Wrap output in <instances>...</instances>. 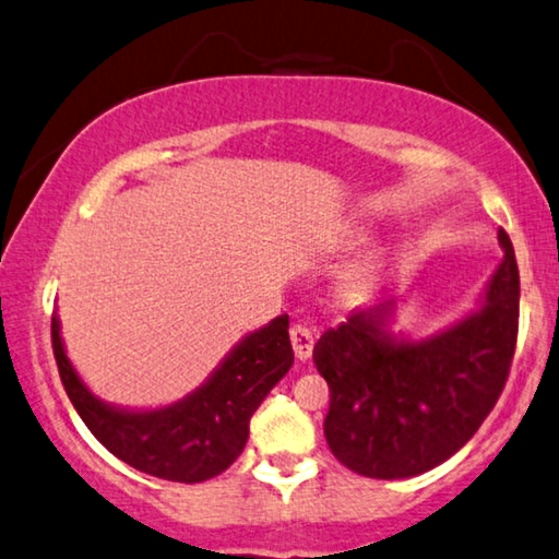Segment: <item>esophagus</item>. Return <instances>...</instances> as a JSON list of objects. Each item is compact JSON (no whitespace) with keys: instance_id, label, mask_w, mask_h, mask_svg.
Returning a JSON list of instances; mask_svg holds the SVG:
<instances>
[{"instance_id":"esophagus-1","label":"esophagus","mask_w":559,"mask_h":559,"mask_svg":"<svg viewBox=\"0 0 559 559\" xmlns=\"http://www.w3.org/2000/svg\"><path fill=\"white\" fill-rule=\"evenodd\" d=\"M289 340H292V349H295L297 359H309L314 347V332L307 328V324L297 322L289 328Z\"/></svg>"}]
</instances>
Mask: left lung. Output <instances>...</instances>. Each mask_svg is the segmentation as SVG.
<instances>
[{"instance_id": "1", "label": "left lung", "mask_w": 559, "mask_h": 559, "mask_svg": "<svg viewBox=\"0 0 559 559\" xmlns=\"http://www.w3.org/2000/svg\"><path fill=\"white\" fill-rule=\"evenodd\" d=\"M504 257L477 314L423 342H394V299L355 309L317 340L312 359L330 384L324 437L334 457L374 479L442 465L477 432L510 377L520 328V272Z\"/></svg>"}]
</instances>
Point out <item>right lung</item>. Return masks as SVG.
I'll use <instances>...</instances> for the list:
<instances>
[{"mask_svg": "<svg viewBox=\"0 0 559 559\" xmlns=\"http://www.w3.org/2000/svg\"><path fill=\"white\" fill-rule=\"evenodd\" d=\"M287 328L289 317L280 314L239 342L207 384L154 412H124L92 397L64 355L57 314H51V349L67 397L115 457L152 477L194 485L222 475L245 450L254 409L295 359Z\"/></svg>", "mask_w": 559, "mask_h": 559, "instance_id": "obj_1", "label": "right lung"}]
</instances>
